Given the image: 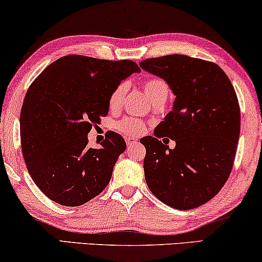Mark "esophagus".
I'll return each mask as SVG.
<instances>
[{"instance_id": "esophagus-1", "label": "esophagus", "mask_w": 262, "mask_h": 262, "mask_svg": "<svg viewBox=\"0 0 262 262\" xmlns=\"http://www.w3.org/2000/svg\"><path fill=\"white\" fill-rule=\"evenodd\" d=\"M126 143L128 147H132L138 143V140H136V138H133V136H128V138H126Z\"/></svg>"}]
</instances>
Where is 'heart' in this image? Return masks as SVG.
Returning <instances> with one entry per match:
<instances>
[{"mask_svg":"<svg viewBox=\"0 0 262 262\" xmlns=\"http://www.w3.org/2000/svg\"><path fill=\"white\" fill-rule=\"evenodd\" d=\"M128 85L127 83H120L119 85L115 86V89L112 91L109 96V106L112 109L119 108L122 103L124 95L127 93ZM143 90L150 102L156 103L159 101H165L168 97L169 88L166 82L160 78H148L143 82ZM116 128L120 132L124 133L128 135H136L141 134L145 132L146 127L142 121L133 119V117H127V119L121 120L120 122L116 123Z\"/></svg>","mask_w":262,"mask_h":262,"instance_id":"obj_1","label":"heart"}]
</instances>
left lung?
Returning <instances> with one entry per match:
<instances>
[{"mask_svg":"<svg viewBox=\"0 0 262 262\" xmlns=\"http://www.w3.org/2000/svg\"><path fill=\"white\" fill-rule=\"evenodd\" d=\"M140 68L167 83L173 108L146 147L145 179L157 198L178 210L203 205L216 196L233 168L240 136V105L223 70L184 54L146 59ZM176 141L171 150L159 139Z\"/></svg>","mask_w":262,"mask_h":262,"instance_id":"obj_1","label":"left lung"}]
</instances>
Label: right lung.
Segmentation results:
<instances>
[{
    "instance_id": "1",
    "label": "right lung",
    "mask_w": 262,
    "mask_h": 262,
    "mask_svg": "<svg viewBox=\"0 0 262 262\" xmlns=\"http://www.w3.org/2000/svg\"><path fill=\"white\" fill-rule=\"evenodd\" d=\"M132 60L66 56L47 66L29 86L20 116L21 148L28 172L51 201L82 205L112 178L126 142L110 132L99 148L88 134L109 112V96L132 73Z\"/></svg>"
}]
</instances>
